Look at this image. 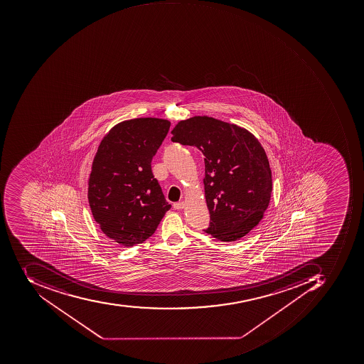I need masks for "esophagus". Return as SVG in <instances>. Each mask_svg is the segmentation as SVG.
<instances>
[{
    "instance_id": "obj_1",
    "label": "esophagus",
    "mask_w": 364,
    "mask_h": 364,
    "mask_svg": "<svg viewBox=\"0 0 364 364\" xmlns=\"http://www.w3.org/2000/svg\"><path fill=\"white\" fill-rule=\"evenodd\" d=\"M184 206H186V203L184 202H176V203L173 204V208H176V210H182V208H184Z\"/></svg>"
}]
</instances>
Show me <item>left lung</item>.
I'll list each match as a JSON object with an SVG mask.
<instances>
[{"label": "left lung", "mask_w": 364, "mask_h": 364, "mask_svg": "<svg viewBox=\"0 0 364 364\" xmlns=\"http://www.w3.org/2000/svg\"><path fill=\"white\" fill-rule=\"evenodd\" d=\"M171 140L204 154V190L210 226L204 232L235 242L257 225L272 196V170L254 134L208 116L178 122Z\"/></svg>", "instance_id": "8db88e82"}]
</instances>
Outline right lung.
<instances>
[{"mask_svg":"<svg viewBox=\"0 0 364 364\" xmlns=\"http://www.w3.org/2000/svg\"><path fill=\"white\" fill-rule=\"evenodd\" d=\"M170 126L166 119L126 120L98 146L88 200L100 230L119 245L132 247L148 240L171 208L151 170Z\"/></svg>","mask_w":364,"mask_h":364,"instance_id":"right-lung-1","label":"right lung"}]
</instances>
